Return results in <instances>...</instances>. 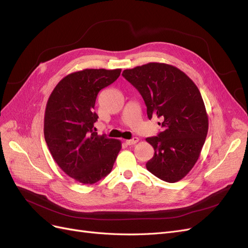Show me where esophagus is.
Listing matches in <instances>:
<instances>
[{
	"mask_svg": "<svg viewBox=\"0 0 248 248\" xmlns=\"http://www.w3.org/2000/svg\"><path fill=\"white\" fill-rule=\"evenodd\" d=\"M138 141H139V139H138V138H133V139H131V140H125V144L128 145V146H131V145L137 144Z\"/></svg>",
	"mask_w": 248,
	"mask_h": 248,
	"instance_id": "1",
	"label": "esophagus"
}]
</instances>
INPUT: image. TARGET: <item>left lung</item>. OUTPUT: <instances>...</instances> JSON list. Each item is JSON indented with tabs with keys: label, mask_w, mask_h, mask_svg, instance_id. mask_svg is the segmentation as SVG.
Segmentation results:
<instances>
[{
	"label": "left lung",
	"mask_w": 248,
	"mask_h": 248,
	"mask_svg": "<svg viewBox=\"0 0 248 248\" xmlns=\"http://www.w3.org/2000/svg\"><path fill=\"white\" fill-rule=\"evenodd\" d=\"M123 76L140 93L149 120L157 116L163 121V131L146 139L155 150L146 164L148 171L169 183L180 181L197 162L208 133L198 87L183 71L165 63L125 69Z\"/></svg>",
	"instance_id": "obj_1"
}]
</instances>
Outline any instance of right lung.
<instances>
[{
	"mask_svg": "<svg viewBox=\"0 0 248 248\" xmlns=\"http://www.w3.org/2000/svg\"><path fill=\"white\" fill-rule=\"evenodd\" d=\"M122 69H84L65 76L52 91L44 116V137L61 170L82 184L108 176L121 140L98 136L94 111L99 91L114 82Z\"/></svg>",
	"mask_w": 248,
	"mask_h": 248,
	"instance_id": "1",
	"label": "right lung"
}]
</instances>
